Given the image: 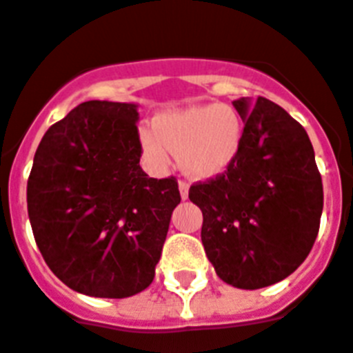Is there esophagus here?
Listing matches in <instances>:
<instances>
[{
    "label": "esophagus",
    "instance_id": "1",
    "mask_svg": "<svg viewBox=\"0 0 353 353\" xmlns=\"http://www.w3.org/2000/svg\"><path fill=\"white\" fill-rule=\"evenodd\" d=\"M179 192H181V197L183 199H188V190H190V185L185 181V179H179Z\"/></svg>",
    "mask_w": 353,
    "mask_h": 353
}]
</instances>
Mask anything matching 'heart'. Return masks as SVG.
<instances>
[{
  "label": "heart",
  "mask_w": 353,
  "mask_h": 353,
  "mask_svg": "<svg viewBox=\"0 0 353 353\" xmlns=\"http://www.w3.org/2000/svg\"><path fill=\"white\" fill-rule=\"evenodd\" d=\"M242 138V117L224 103L161 112L154 120V131L143 129L140 134L145 156L154 167L165 168L170 152L179 154L183 170L199 179L217 177L232 167Z\"/></svg>",
  "instance_id": "obj_1"
}]
</instances>
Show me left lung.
I'll use <instances>...</instances> for the list:
<instances>
[{
    "mask_svg": "<svg viewBox=\"0 0 353 353\" xmlns=\"http://www.w3.org/2000/svg\"><path fill=\"white\" fill-rule=\"evenodd\" d=\"M241 152L224 174L190 186L203 212L206 256L222 282L262 289L287 278L312 250L323 212L321 176L303 127L271 100L233 102Z\"/></svg>",
    "mask_w": 353,
    "mask_h": 353,
    "instance_id": "1",
    "label": "left lung"
}]
</instances>
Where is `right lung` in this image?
Here are the masks:
<instances>
[{"label":"right lung","mask_w":353,"mask_h":353,"mask_svg":"<svg viewBox=\"0 0 353 353\" xmlns=\"http://www.w3.org/2000/svg\"><path fill=\"white\" fill-rule=\"evenodd\" d=\"M136 103L90 100L53 123L35 150L26 203L52 272L94 298H127L152 283L176 177L141 170Z\"/></svg>","instance_id":"1"}]
</instances>
